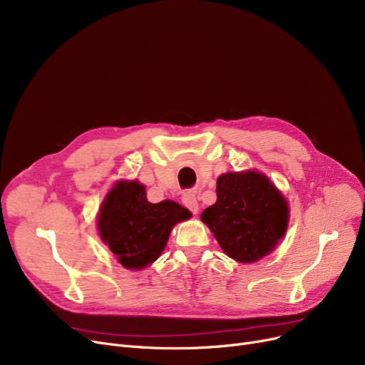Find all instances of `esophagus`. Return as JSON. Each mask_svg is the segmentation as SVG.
Here are the masks:
<instances>
[{
  "mask_svg": "<svg viewBox=\"0 0 365 365\" xmlns=\"http://www.w3.org/2000/svg\"><path fill=\"white\" fill-rule=\"evenodd\" d=\"M182 202L186 208H189L190 212H192L194 215H197L200 212V205H198V200H197V195L194 192H185L183 197H182Z\"/></svg>",
  "mask_w": 365,
  "mask_h": 365,
  "instance_id": "1",
  "label": "esophagus"
}]
</instances>
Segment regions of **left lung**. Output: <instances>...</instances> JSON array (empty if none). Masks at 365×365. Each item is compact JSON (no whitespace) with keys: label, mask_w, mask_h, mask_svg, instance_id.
<instances>
[{"label":"left lung","mask_w":365,"mask_h":365,"mask_svg":"<svg viewBox=\"0 0 365 365\" xmlns=\"http://www.w3.org/2000/svg\"><path fill=\"white\" fill-rule=\"evenodd\" d=\"M217 201L201 213L222 250L240 263L269 255L289 226V205L277 186L259 171L217 178Z\"/></svg>","instance_id":"left-lung-1"}]
</instances>
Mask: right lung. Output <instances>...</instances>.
Here are the masks:
<instances>
[{"label":"right lung","mask_w":365,"mask_h":365,"mask_svg":"<svg viewBox=\"0 0 365 365\" xmlns=\"http://www.w3.org/2000/svg\"><path fill=\"white\" fill-rule=\"evenodd\" d=\"M190 216L187 208L175 201L149 202L145 186L138 180H121L103 200L98 227L118 262L127 269L139 271L161 256L173 226Z\"/></svg>","instance_id":"add662e5"}]
</instances>
